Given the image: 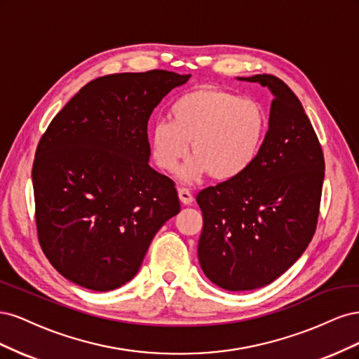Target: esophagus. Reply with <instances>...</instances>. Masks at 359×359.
Segmentation results:
<instances>
[{
  "mask_svg": "<svg viewBox=\"0 0 359 359\" xmlns=\"http://www.w3.org/2000/svg\"><path fill=\"white\" fill-rule=\"evenodd\" d=\"M178 196L184 205H190L193 202V194L187 189H178Z\"/></svg>",
  "mask_w": 359,
  "mask_h": 359,
  "instance_id": "34e87169",
  "label": "esophagus"
}]
</instances>
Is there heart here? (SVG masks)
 I'll list each match as a JSON object with an SVG mask.
<instances>
[{"mask_svg":"<svg viewBox=\"0 0 359 359\" xmlns=\"http://www.w3.org/2000/svg\"><path fill=\"white\" fill-rule=\"evenodd\" d=\"M170 121L154 123L149 130L151 156L166 172L180 170L182 182H198L211 175L235 181L252 168L264 148L269 128L265 107L219 86L202 85L172 103Z\"/></svg>","mask_w":359,"mask_h":359,"instance_id":"1","label":"heart"}]
</instances>
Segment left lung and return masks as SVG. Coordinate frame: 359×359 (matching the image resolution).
<instances>
[{
  "label": "left lung",
  "instance_id": "1",
  "mask_svg": "<svg viewBox=\"0 0 359 359\" xmlns=\"http://www.w3.org/2000/svg\"><path fill=\"white\" fill-rule=\"evenodd\" d=\"M240 81L271 91L269 128L255 165L235 181L202 190L198 257L222 289L253 290L273 283L306 252L316 231L325 161L298 97L273 74Z\"/></svg>",
  "mask_w": 359,
  "mask_h": 359
}]
</instances>
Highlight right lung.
Here are the masks:
<instances>
[{
  "label": "right lung",
  "instance_id": "obj_1",
  "mask_svg": "<svg viewBox=\"0 0 359 359\" xmlns=\"http://www.w3.org/2000/svg\"><path fill=\"white\" fill-rule=\"evenodd\" d=\"M191 74L118 73L86 83L41 136L32 187L52 266L95 292L121 287L154 235L180 212L173 181L148 165V119Z\"/></svg>",
  "mask_w": 359,
  "mask_h": 359
}]
</instances>
